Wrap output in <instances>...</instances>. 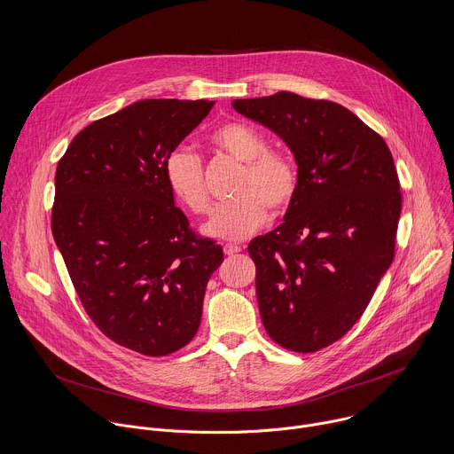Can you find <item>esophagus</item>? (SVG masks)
<instances>
[{"instance_id": "1", "label": "esophagus", "mask_w": 454, "mask_h": 454, "mask_svg": "<svg viewBox=\"0 0 454 454\" xmlns=\"http://www.w3.org/2000/svg\"><path fill=\"white\" fill-rule=\"evenodd\" d=\"M223 249H224V254H235V253H239L242 247L237 246V244H226Z\"/></svg>"}]
</instances>
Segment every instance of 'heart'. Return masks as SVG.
I'll list each match as a JSON object with an SVG mask.
<instances>
[{
    "mask_svg": "<svg viewBox=\"0 0 454 454\" xmlns=\"http://www.w3.org/2000/svg\"><path fill=\"white\" fill-rule=\"evenodd\" d=\"M212 142L233 159L246 162L235 189L237 200L219 205L203 224V233L221 240H242L260 230L272 214H281L297 191L294 164L267 151L262 135L240 122L217 128ZM166 182L173 196L194 214H205L210 198L205 185L203 164L194 151L178 147L166 162Z\"/></svg>",
    "mask_w": 454,
    "mask_h": 454,
    "instance_id": "b5f03b06",
    "label": "heart"
}]
</instances>
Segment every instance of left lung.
Returning a JSON list of instances; mask_svg holds the SVG:
<instances>
[{
    "instance_id": "1",
    "label": "left lung",
    "mask_w": 454,
    "mask_h": 454,
    "mask_svg": "<svg viewBox=\"0 0 454 454\" xmlns=\"http://www.w3.org/2000/svg\"><path fill=\"white\" fill-rule=\"evenodd\" d=\"M231 106L272 129L297 166L283 223L247 246L262 323L285 349L317 351L360 319L394 260L401 192L392 153L333 101L278 92Z\"/></svg>"
}]
</instances>
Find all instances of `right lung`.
<instances>
[{"label":"right lung","mask_w":454,"mask_h":454,"mask_svg":"<svg viewBox=\"0 0 454 454\" xmlns=\"http://www.w3.org/2000/svg\"><path fill=\"white\" fill-rule=\"evenodd\" d=\"M207 99H142L90 122L55 175L51 231L94 325L164 356L192 340L223 247L175 207L166 162L208 115Z\"/></svg>","instance_id":"1"}]
</instances>
